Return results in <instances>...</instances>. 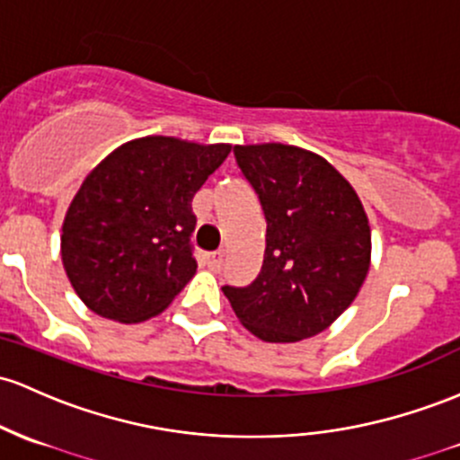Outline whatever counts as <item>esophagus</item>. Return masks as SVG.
<instances>
[{
    "label": "esophagus",
    "instance_id": "1",
    "mask_svg": "<svg viewBox=\"0 0 460 460\" xmlns=\"http://www.w3.org/2000/svg\"><path fill=\"white\" fill-rule=\"evenodd\" d=\"M222 261H225V253H222V251H214V253L205 255V264L209 266L211 270H220Z\"/></svg>",
    "mask_w": 460,
    "mask_h": 460
}]
</instances>
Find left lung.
I'll list each match as a JSON object with an SVG mask.
<instances>
[{
    "instance_id": "obj_1",
    "label": "left lung",
    "mask_w": 460,
    "mask_h": 460,
    "mask_svg": "<svg viewBox=\"0 0 460 460\" xmlns=\"http://www.w3.org/2000/svg\"><path fill=\"white\" fill-rule=\"evenodd\" d=\"M235 165L266 220L264 261L249 286H222L242 325L266 342H295L327 330L356 299L371 257L360 199L307 150L235 146Z\"/></svg>"
}]
</instances>
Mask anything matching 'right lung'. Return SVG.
Here are the masks:
<instances>
[{
	"mask_svg": "<svg viewBox=\"0 0 460 460\" xmlns=\"http://www.w3.org/2000/svg\"><path fill=\"white\" fill-rule=\"evenodd\" d=\"M231 146L144 137L111 153L80 185L60 238L75 295L104 319L159 314L194 277L191 199Z\"/></svg>",
	"mask_w": 460,
	"mask_h": 460,
	"instance_id": "add662e5",
	"label": "right lung"
}]
</instances>
